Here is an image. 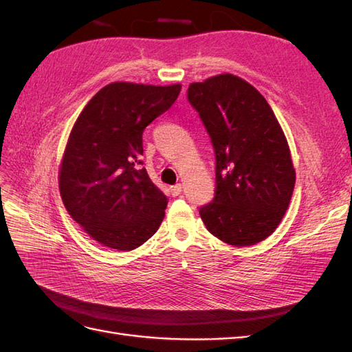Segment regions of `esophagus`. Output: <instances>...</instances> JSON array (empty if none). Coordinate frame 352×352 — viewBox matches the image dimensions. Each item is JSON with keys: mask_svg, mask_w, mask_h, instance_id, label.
<instances>
[{"mask_svg": "<svg viewBox=\"0 0 352 352\" xmlns=\"http://www.w3.org/2000/svg\"><path fill=\"white\" fill-rule=\"evenodd\" d=\"M170 192H172V195H173V197L180 195V192H182V185L177 184V185L170 186Z\"/></svg>", "mask_w": 352, "mask_h": 352, "instance_id": "34e87169", "label": "esophagus"}]
</instances>
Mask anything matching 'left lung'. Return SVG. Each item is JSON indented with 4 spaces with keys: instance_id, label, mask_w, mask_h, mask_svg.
<instances>
[{
    "instance_id": "left-lung-1",
    "label": "left lung",
    "mask_w": 352,
    "mask_h": 352,
    "mask_svg": "<svg viewBox=\"0 0 352 352\" xmlns=\"http://www.w3.org/2000/svg\"><path fill=\"white\" fill-rule=\"evenodd\" d=\"M188 101L216 154L214 198L199 216L223 242L258 243L278 228L295 186L282 127L263 95L230 73L190 83Z\"/></svg>"
}]
</instances>
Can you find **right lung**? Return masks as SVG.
Listing matches in <instances>:
<instances>
[{
    "instance_id": "1",
    "label": "right lung",
    "mask_w": 352,
    "mask_h": 352,
    "mask_svg": "<svg viewBox=\"0 0 352 352\" xmlns=\"http://www.w3.org/2000/svg\"><path fill=\"white\" fill-rule=\"evenodd\" d=\"M180 88L110 83L73 126L60 167V194L69 214L104 247L135 250L162 225L167 197L141 167L142 133L172 107Z\"/></svg>"
}]
</instances>
